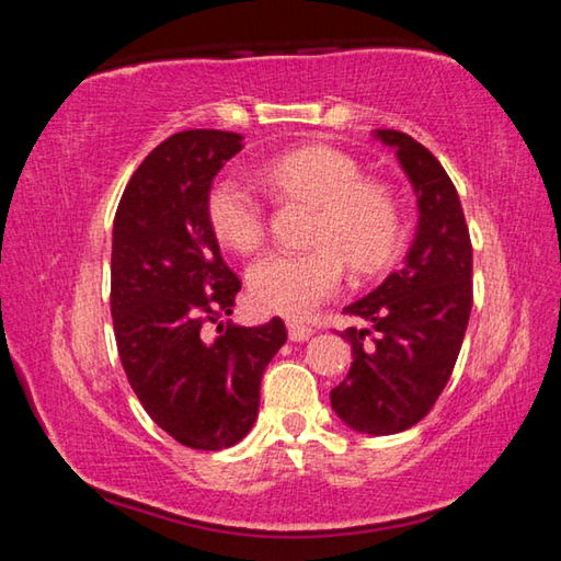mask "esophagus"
<instances>
[{
    "instance_id": "esophagus-1",
    "label": "esophagus",
    "mask_w": 561,
    "mask_h": 561,
    "mask_svg": "<svg viewBox=\"0 0 561 561\" xmlns=\"http://www.w3.org/2000/svg\"><path fill=\"white\" fill-rule=\"evenodd\" d=\"M287 329H289V341H299V344L301 341H309L311 336H314V329L297 324V321H289Z\"/></svg>"
}]
</instances>
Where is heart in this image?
I'll use <instances>...</instances> for the list:
<instances>
[{
    "instance_id": "heart-1",
    "label": "heart",
    "mask_w": 561,
    "mask_h": 561,
    "mask_svg": "<svg viewBox=\"0 0 561 561\" xmlns=\"http://www.w3.org/2000/svg\"><path fill=\"white\" fill-rule=\"evenodd\" d=\"M274 193L301 195L319 205L301 252L274 250L247 270L252 304L272 314L301 319L334 297L344 262L354 274H374L391 262L401 215L381 183H368L354 158L329 146L294 148L260 168ZM207 220L222 244L252 252L264 240V205L242 175L225 173L207 193Z\"/></svg>"
}]
</instances>
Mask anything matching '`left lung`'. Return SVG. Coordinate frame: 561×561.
I'll return each mask as SVG.
<instances>
[{
	"label": "left lung",
	"mask_w": 561,
	"mask_h": 561,
	"mask_svg": "<svg viewBox=\"0 0 561 561\" xmlns=\"http://www.w3.org/2000/svg\"><path fill=\"white\" fill-rule=\"evenodd\" d=\"M396 150L417 203V227L403 267L348 304L351 368L331 408L351 431L393 435L423 421L458 360L472 309V244L458 190L428 148L401 130H374Z\"/></svg>",
	"instance_id": "1"
}]
</instances>
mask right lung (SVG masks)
Masks as SVG:
<instances>
[{
	"label": "right lung",
	"instance_id": "right-lung-1",
	"mask_svg": "<svg viewBox=\"0 0 561 561\" xmlns=\"http://www.w3.org/2000/svg\"><path fill=\"white\" fill-rule=\"evenodd\" d=\"M240 133L183 130L133 173L113 220L111 317L128 383L170 438L195 450L240 443L257 421L260 383L287 341L279 317L234 327L242 282L207 220V193ZM207 320L218 336L204 334Z\"/></svg>",
	"mask_w": 561,
	"mask_h": 561
}]
</instances>
